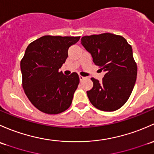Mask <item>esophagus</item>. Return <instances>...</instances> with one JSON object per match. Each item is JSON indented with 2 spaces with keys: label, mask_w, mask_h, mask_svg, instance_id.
Masks as SVG:
<instances>
[{
  "label": "esophagus",
  "mask_w": 154,
  "mask_h": 154,
  "mask_svg": "<svg viewBox=\"0 0 154 154\" xmlns=\"http://www.w3.org/2000/svg\"><path fill=\"white\" fill-rule=\"evenodd\" d=\"M85 79V77H83L82 75H79V79H80V81L82 82V80H84V79Z\"/></svg>",
  "instance_id": "34e87169"
}]
</instances>
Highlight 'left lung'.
Segmentation results:
<instances>
[{"instance_id":"obj_1","label":"left lung","mask_w":154,"mask_h":154,"mask_svg":"<svg viewBox=\"0 0 154 154\" xmlns=\"http://www.w3.org/2000/svg\"><path fill=\"white\" fill-rule=\"evenodd\" d=\"M81 40L94 64L106 72L101 82L91 78L93 87L87 92L89 100L103 111L118 110L128 100L136 83L137 65L132 47L122 36L109 32Z\"/></svg>"}]
</instances>
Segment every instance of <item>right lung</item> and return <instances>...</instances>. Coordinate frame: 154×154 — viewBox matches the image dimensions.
Returning <instances> with one entry per match:
<instances>
[{
  "instance_id": "obj_1",
  "label": "right lung",
  "mask_w": 154,
  "mask_h": 154,
  "mask_svg": "<svg viewBox=\"0 0 154 154\" xmlns=\"http://www.w3.org/2000/svg\"><path fill=\"white\" fill-rule=\"evenodd\" d=\"M79 39L80 36L44 35L28 45L20 61L22 86L30 102L40 111L58 114L71 105L79 75H64L58 69L65 63L69 47Z\"/></svg>"
}]
</instances>
